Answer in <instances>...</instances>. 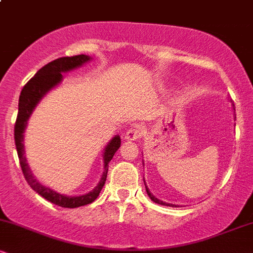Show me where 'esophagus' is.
Segmentation results:
<instances>
[{"mask_svg": "<svg viewBox=\"0 0 253 253\" xmlns=\"http://www.w3.org/2000/svg\"><path fill=\"white\" fill-rule=\"evenodd\" d=\"M143 133L138 127H130L129 129H127V132L125 133V139L126 140H136V139L141 138Z\"/></svg>", "mask_w": 253, "mask_h": 253, "instance_id": "1", "label": "esophagus"}]
</instances>
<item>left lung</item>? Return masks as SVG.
<instances>
[{
	"label": "left lung",
	"mask_w": 253,
	"mask_h": 253,
	"mask_svg": "<svg viewBox=\"0 0 253 253\" xmlns=\"http://www.w3.org/2000/svg\"><path fill=\"white\" fill-rule=\"evenodd\" d=\"M233 109H234V104H233ZM236 110V109H234ZM145 187H146V184H145ZM146 191H147V195L150 196V199L152 200L153 202L155 203H158V205H163V206H169V207H178V206H176V205H171V203H167V202H163V201H161V200H158L157 199V197H155L152 195V194L150 193V190H149V188L146 187Z\"/></svg>",
	"instance_id": "obj_1"
}]
</instances>
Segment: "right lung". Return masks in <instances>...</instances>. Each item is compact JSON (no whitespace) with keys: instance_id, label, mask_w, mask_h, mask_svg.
<instances>
[{"instance_id":"add662e5","label":"right lung","mask_w":253,"mask_h":253,"mask_svg":"<svg viewBox=\"0 0 253 253\" xmlns=\"http://www.w3.org/2000/svg\"><path fill=\"white\" fill-rule=\"evenodd\" d=\"M90 57L85 56V54H78V56L74 57H62L58 59L53 60V62L46 64L42 66L39 71L32 77L25 86L21 90V94L19 97V113H17L15 127H14V139H15V146L17 151V156H19L20 165H21L22 172H24L25 179L27 181L28 184L34 191H37L40 196L46 199L54 205L59 206V207L64 208H77L81 206L89 205V203L94 202L100 195L101 190H102L104 183L107 179V173H108V164L114 157L115 152H117L119 147H120L121 139L119 135H115L109 144L107 145L104 149L103 153V173L101 177V181L95 187L94 190L90 193L85 194V195L81 196H66L58 194L53 191L50 188H46L45 185L40 184L39 182L34 178L33 173L28 167L27 161H26L25 156V147H24V133L26 127H27L28 119H30L31 114L33 113L34 108L39 101L43 97V95L51 90L53 86H56L60 81L63 80L62 72L70 71L72 69H76L81 66L82 64L89 62Z\"/></svg>"}]
</instances>
